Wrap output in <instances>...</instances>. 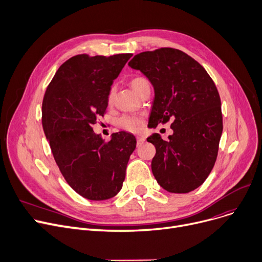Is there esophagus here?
Listing matches in <instances>:
<instances>
[{
  "instance_id": "1",
  "label": "esophagus",
  "mask_w": 262,
  "mask_h": 262,
  "mask_svg": "<svg viewBox=\"0 0 262 262\" xmlns=\"http://www.w3.org/2000/svg\"><path fill=\"white\" fill-rule=\"evenodd\" d=\"M136 142H138V145H141L145 142V138H143V136H139V138L136 139Z\"/></svg>"
}]
</instances>
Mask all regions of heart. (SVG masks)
Here are the masks:
<instances>
[{
  "mask_svg": "<svg viewBox=\"0 0 262 262\" xmlns=\"http://www.w3.org/2000/svg\"><path fill=\"white\" fill-rule=\"evenodd\" d=\"M130 85L134 90V92L140 95L142 90L145 86L149 85V83L144 77H134L131 79ZM113 100H114V90L112 89L108 92L107 103L112 104L113 103ZM118 124L120 128H122L123 130H127L129 132H140L144 128V119H143L142 115L124 114L119 118Z\"/></svg>",
  "mask_w": 262,
  "mask_h": 262,
  "instance_id": "b5f03b06",
  "label": "heart"
}]
</instances>
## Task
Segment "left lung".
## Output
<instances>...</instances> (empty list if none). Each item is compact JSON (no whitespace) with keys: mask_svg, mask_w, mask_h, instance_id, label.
Wrapping results in <instances>:
<instances>
[{"mask_svg":"<svg viewBox=\"0 0 262 262\" xmlns=\"http://www.w3.org/2000/svg\"><path fill=\"white\" fill-rule=\"evenodd\" d=\"M129 66L141 70L155 87L149 123L171 120L168 141L152 134L151 161L158 183L170 193H189L202 185L217 158L223 132L221 98L205 68L186 53L159 48L136 54Z\"/></svg>","mask_w":262,"mask_h":262,"instance_id":"obj_1","label":"left lung"}]
</instances>
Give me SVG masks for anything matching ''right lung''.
<instances>
[{
  "label": "right lung",
  "mask_w": 262,
  "mask_h": 262,
  "mask_svg": "<svg viewBox=\"0 0 262 262\" xmlns=\"http://www.w3.org/2000/svg\"><path fill=\"white\" fill-rule=\"evenodd\" d=\"M131 53L79 54L56 71L42 100L41 122L66 182L91 201L114 197L122 186L136 140L120 131L105 141L93 124L106 113L111 85Z\"/></svg>",
  "instance_id": "1"
}]
</instances>
